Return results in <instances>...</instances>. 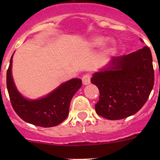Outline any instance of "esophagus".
I'll list each match as a JSON object with an SVG mask.
<instances>
[{"mask_svg": "<svg viewBox=\"0 0 160 160\" xmlns=\"http://www.w3.org/2000/svg\"><path fill=\"white\" fill-rule=\"evenodd\" d=\"M82 81H83V83L84 85H88L90 83V75L88 73L84 74L82 77Z\"/></svg>", "mask_w": 160, "mask_h": 160, "instance_id": "esophagus-1", "label": "esophagus"}]
</instances>
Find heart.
I'll use <instances>...</instances> for the list:
<instances>
[{"label": "heart", "instance_id": "1", "mask_svg": "<svg viewBox=\"0 0 160 160\" xmlns=\"http://www.w3.org/2000/svg\"><path fill=\"white\" fill-rule=\"evenodd\" d=\"M104 41V38L101 36H95L91 38L90 40V45L93 46H98L101 45ZM114 46V41L111 39H108L103 44V52L104 53H107L110 51L111 47Z\"/></svg>", "mask_w": 160, "mask_h": 160}]
</instances>
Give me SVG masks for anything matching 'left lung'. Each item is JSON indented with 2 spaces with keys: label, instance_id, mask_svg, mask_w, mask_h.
Returning a JSON list of instances; mask_svg holds the SVG:
<instances>
[{
  "label": "left lung",
  "instance_id": "8db88e82",
  "mask_svg": "<svg viewBox=\"0 0 160 160\" xmlns=\"http://www.w3.org/2000/svg\"><path fill=\"white\" fill-rule=\"evenodd\" d=\"M90 81L100 91L99 101L95 104L97 114L108 120L135 114L146 102L154 85L150 49L145 46L113 57L106 68L93 74Z\"/></svg>",
  "mask_w": 160,
  "mask_h": 160
}]
</instances>
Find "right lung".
<instances>
[{"mask_svg": "<svg viewBox=\"0 0 160 160\" xmlns=\"http://www.w3.org/2000/svg\"><path fill=\"white\" fill-rule=\"evenodd\" d=\"M12 57L13 55L7 71V88L16 114L25 122L44 128L56 126L63 122L69 114L72 98L81 88V80L74 78L65 82L45 98L26 99L14 85L11 75Z\"/></svg>", "mask_w": 160, "mask_h": 160, "instance_id": "1", "label": "right lung"}]
</instances>
